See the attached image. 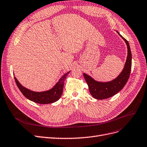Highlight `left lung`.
Masks as SVG:
<instances>
[{"mask_svg": "<svg viewBox=\"0 0 147 147\" xmlns=\"http://www.w3.org/2000/svg\"><path fill=\"white\" fill-rule=\"evenodd\" d=\"M117 32L125 42L128 49V56L126 62L121 73L116 79L108 82H98L93 79L89 75L85 73L83 74L86 82L88 85L90 94L96 99H105L116 94L124 87L129 77L131 69L132 59L131 50L128 42L119 34V32L117 31Z\"/></svg>", "mask_w": 147, "mask_h": 147, "instance_id": "1", "label": "left lung"}]
</instances>
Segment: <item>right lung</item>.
I'll return each instance as SVG.
<instances>
[{
    "label": "right lung",
    "mask_w": 147,
    "mask_h": 147,
    "mask_svg": "<svg viewBox=\"0 0 147 147\" xmlns=\"http://www.w3.org/2000/svg\"><path fill=\"white\" fill-rule=\"evenodd\" d=\"M69 72L65 74L51 89L42 92H36L27 89L19 83L16 77L14 79L18 87L27 99L37 104H48L55 102L61 98L63 93L64 81Z\"/></svg>",
    "instance_id": "right-lung-1"
}]
</instances>
